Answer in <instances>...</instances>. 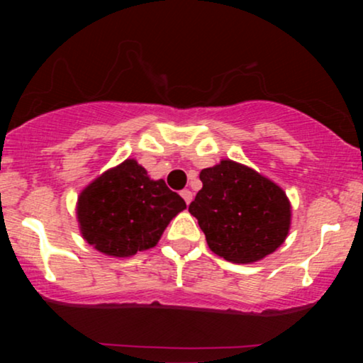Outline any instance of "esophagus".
Returning <instances> with one entry per match:
<instances>
[{
  "instance_id": "1",
  "label": "esophagus",
  "mask_w": 363,
  "mask_h": 363,
  "mask_svg": "<svg viewBox=\"0 0 363 363\" xmlns=\"http://www.w3.org/2000/svg\"><path fill=\"white\" fill-rule=\"evenodd\" d=\"M180 195H182V198H183V200H185V203H186V205H190V203H191V200H193V193H191L190 190H182V193H180Z\"/></svg>"
}]
</instances>
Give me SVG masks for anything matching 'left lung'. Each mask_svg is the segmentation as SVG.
Segmentation results:
<instances>
[{"label":"left lung","mask_w":363,"mask_h":363,"mask_svg":"<svg viewBox=\"0 0 363 363\" xmlns=\"http://www.w3.org/2000/svg\"><path fill=\"white\" fill-rule=\"evenodd\" d=\"M200 180L203 188L188 211L198 220L215 255L246 264L284 242L291 205L276 183L231 160L201 170Z\"/></svg>","instance_id":"8db88e82"}]
</instances>
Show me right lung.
I'll return each mask as SVG.
<instances>
[{"instance_id":"right-lung-1","label":"right lung","mask_w":363,"mask_h":363,"mask_svg":"<svg viewBox=\"0 0 363 363\" xmlns=\"http://www.w3.org/2000/svg\"><path fill=\"white\" fill-rule=\"evenodd\" d=\"M186 203L163 180H150L135 160L102 173L81 193L77 220L89 245L127 257L150 250Z\"/></svg>"}]
</instances>
